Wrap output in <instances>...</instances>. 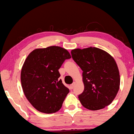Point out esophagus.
I'll use <instances>...</instances> for the list:
<instances>
[{
  "label": "esophagus",
  "instance_id": "obj_1",
  "mask_svg": "<svg viewBox=\"0 0 134 134\" xmlns=\"http://www.w3.org/2000/svg\"><path fill=\"white\" fill-rule=\"evenodd\" d=\"M75 82H73V83L72 84H71V85H70V88L71 89H72L74 88V86H75Z\"/></svg>",
  "mask_w": 134,
  "mask_h": 134
}]
</instances>
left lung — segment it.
<instances>
[{
	"label": "left lung",
	"mask_w": 134,
	"mask_h": 134,
	"mask_svg": "<svg viewBox=\"0 0 134 134\" xmlns=\"http://www.w3.org/2000/svg\"><path fill=\"white\" fill-rule=\"evenodd\" d=\"M75 62L82 70L84 90L79 96L82 105L90 110H98L109 105L120 86V72L113 56L96 47L71 51Z\"/></svg>",
	"instance_id": "1"
}]
</instances>
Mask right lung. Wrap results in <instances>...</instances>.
<instances>
[{
    "label": "right lung",
    "instance_id": "add662e5",
    "mask_svg": "<svg viewBox=\"0 0 134 134\" xmlns=\"http://www.w3.org/2000/svg\"><path fill=\"white\" fill-rule=\"evenodd\" d=\"M68 51L59 46L33 50L27 57L21 71V83L26 98L41 113H56L70 90L62 83L59 69L71 58Z\"/></svg>",
    "mask_w": 134,
    "mask_h": 134
}]
</instances>
